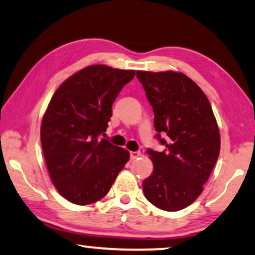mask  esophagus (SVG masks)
Segmentation results:
<instances>
[{"mask_svg": "<svg viewBox=\"0 0 255 255\" xmlns=\"http://www.w3.org/2000/svg\"><path fill=\"white\" fill-rule=\"evenodd\" d=\"M138 156H141V152L140 151H130V159L137 158Z\"/></svg>", "mask_w": 255, "mask_h": 255, "instance_id": "34e87169", "label": "esophagus"}]
</instances>
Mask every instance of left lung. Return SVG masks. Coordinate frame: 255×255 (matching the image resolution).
I'll return each instance as SVG.
<instances>
[{"instance_id":"obj_1","label":"left lung","mask_w":255,"mask_h":255,"mask_svg":"<svg viewBox=\"0 0 255 255\" xmlns=\"http://www.w3.org/2000/svg\"><path fill=\"white\" fill-rule=\"evenodd\" d=\"M136 77L154 111L156 137L165 147L147 150L154 169L142 182L144 196L156 208L179 211L198 198L218 159V125L204 92L184 73L137 71Z\"/></svg>"}]
</instances>
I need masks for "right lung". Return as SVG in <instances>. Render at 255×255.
<instances>
[{
    "mask_svg": "<svg viewBox=\"0 0 255 255\" xmlns=\"http://www.w3.org/2000/svg\"><path fill=\"white\" fill-rule=\"evenodd\" d=\"M134 70L91 65L64 81L53 94L40 126V141L50 178L67 201L88 205L104 198L129 151L105 134L112 105Z\"/></svg>",
    "mask_w": 255,
    "mask_h": 255,
    "instance_id": "obj_1",
    "label": "right lung"
}]
</instances>
